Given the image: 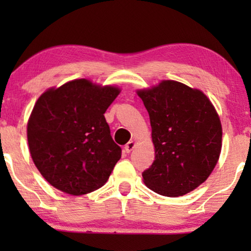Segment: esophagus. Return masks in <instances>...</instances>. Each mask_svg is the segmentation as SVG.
Wrapping results in <instances>:
<instances>
[{
  "mask_svg": "<svg viewBox=\"0 0 251 251\" xmlns=\"http://www.w3.org/2000/svg\"><path fill=\"white\" fill-rule=\"evenodd\" d=\"M135 146H136L135 142H132V140H131V142H129V143L126 144V145L125 146V151H126V153H130L133 149H135Z\"/></svg>",
  "mask_w": 251,
  "mask_h": 251,
  "instance_id": "34e87169",
  "label": "esophagus"
}]
</instances>
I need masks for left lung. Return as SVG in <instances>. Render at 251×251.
<instances>
[{"instance_id": "8db88e82", "label": "left lung", "mask_w": 251, "mask_h": 251, "mask_svg": "<svg viewBox=\"0 0 251 251\" xmlns=\"http://www.w3.org/2000/svg\"><path fill=\"white\" fill-rule=\"evenodd\" d=\"M149 112L155 160L143 175L146 186L175 198L209 177L222 150V125L203 92L162 81L137 92Z\"/></svg>"}]
</instances>
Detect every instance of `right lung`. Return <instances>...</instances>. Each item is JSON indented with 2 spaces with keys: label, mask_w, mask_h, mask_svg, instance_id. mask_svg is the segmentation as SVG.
<instances>
[{
  "label": "right lung",
  "mask_w": 251,
  "mask_h": 251,
  "mask_svg": "<svg viewBox=\"0 0 251 251\" xmlns=\"http://www.w3.org/2000/svg\"><path fill=\"white\" fill-rule=\"evenodd\" d=\"M119 94L118 88L80 78L49 89L37 99L27 139L34 163L53 187L82 195L107 181L122 150L104 114Z\"/></svg>",
  "instance_id": "right-lung-1"
}]
</instances>
